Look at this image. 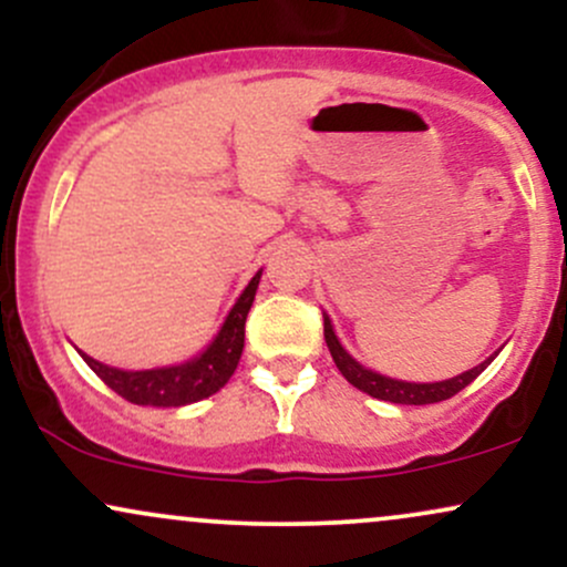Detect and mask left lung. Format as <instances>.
I'll return each instance as SVG.
<instances>
[{
  "mask_svg": "<svg viewBox=\"0 0 567 567\" xmlns=\"http://www.w3.org/2000/svg\"><path fill=\"white\" fill-rule=\"evenodd\" d=\"M324 341H328L330 354H333L336 368L341 370L343 379H347L351 386H357L360 392H365L375 400H386V402H396V405H432V402H442L451 400L453 394H458L461 389L470 386V383L477 379L483 370L491 365V360H485L483 365L466 370V373L455 375L451 381H440V383H408V381H396V379H386V375L373 373V370L362 368L360 362H354L347 354V349L338 343V338L333 333V324H330L328 317H324Z\"/></svg>",
  "mask_w": 567,
  "mask_h": 567,
  "instance_id": "1",
  "label": "left lung"
}]
</instances>
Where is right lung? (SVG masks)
I'll list each match as a JSON object with an SVG mask.
<instances>
[{"label": "right lung", "mask_w": 567, "mask_h": 567, "mask_svg": "<svg viewBox=\"0 0 567 567\" xmlns=\"http://www.w3.org/2000/svg\"><path fill=\"white\" fill-rule=\"evenodd\" d=\"M258 279H261V271L250 279V285H247L239 301L229 311V317H226L216 341L202 351L197 360L157 370H116L82 354V351L80 354L95 370L97 379L120 396H125L127 402H133V405L181 408L188 405V402L205 400V396L216 394L237 370L245 347V320L252 298H256Z\"/></svg>", "instance_id": "right-lung-1"}]
</instances>
